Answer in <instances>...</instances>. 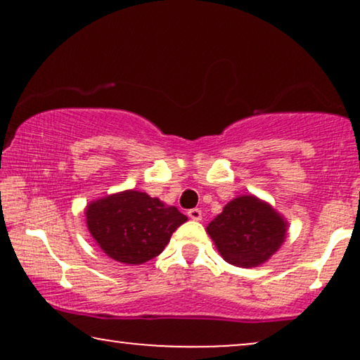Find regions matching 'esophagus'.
Segmentation results:
<instances>
[{
    "mask_svg": "<svg viewBox=\"0 0 360 360\" xmlns=\"http://www.w3.org/2000/svg\"><path fill=\"white\" fill-rule=\"evenodd\" d=\"M188 216L193 221H200L201 216H203V213H201L200 208H191V210H188Z\"/></svg>",
    "mask_w": 360,
    "mask_h": 360,
    "instance_id": "obj_1",
    "label": "esophagus"
}]
</instances>
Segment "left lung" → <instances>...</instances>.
Masks as SVG:
<instances>
[{
	"mask_svg": "<svg viewBox=\"0 0 360 360\" xmlns=\"http://www.w3.org/2000/svg\"><path fill=\"white\" fill-rule=\"evenodd\" d=\"M206 229L226 262L248 269L277 252L287 223L272 206L249 195L229 201Z\"/></svg>",
	"mask_w": 360,
	"mask_h": 360,
	"instance_id": "1",
	"label": "left lung"
}]
</instances>
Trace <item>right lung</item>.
<instances>
[{
    "mask_svg": "<svg viewBox=\"0 0 360 360\" xmlns=\"http://www.w3.org/2000/svg\"><path fill=\"white\" fill-rule=\"evenodd\" d=\"M186 216L142 191L127 190L86 206L88 229L103 252L122 264H144L159 255Z\"/></svg>",
    "mask_w": 360,
    "mask_h": 360,
    "instance_id": "right-lung-1",
    "label": "right lung"
}]
</instances>
